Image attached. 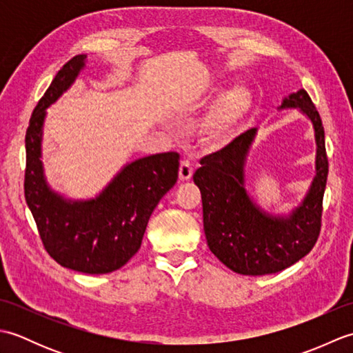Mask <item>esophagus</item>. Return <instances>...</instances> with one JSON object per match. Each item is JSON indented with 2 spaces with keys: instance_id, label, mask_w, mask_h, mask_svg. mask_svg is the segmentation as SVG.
<instances>
[{
  "instance_id": "34e87169",
  "label": "esophagus",
  "mask_w": 353,
  "mask_h": 353,
  "mask_svg": "<svg viewBox=\"0 0 353 353\" xmlns=\"http://www.w3.org/2000/svg\"><path fill=\"white\" fill-rule=\"evenodd\" d=\"M192 172H194V168L190 161H182L181 162V167H179V179H181L182 182L185 181H190V179L192 177Z\"/></svg>"
}]
</instances>
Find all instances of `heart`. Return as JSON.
I'll use <instances>...</instances> for the list:
<instances>
[{
  "label": "heart",
  "instance_id": "b5f03b06",
  "mask_svg": "<svg viewBox=\"0 0 353 353\" xmlns=\"http://www.w3.org/2000/svg\"><path fill=\"white\" fill-rule=\"evenodd\" d=\"M252 97L244 85H235L216 97L199 125L200 138L209 144L220 142L234 130L250 109Z\"/></svg>",
  "mask_w": 353,
  "mask_h": 353
}]
</instances>
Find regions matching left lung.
I'll return each instance as SVG.
<instances>
[{
    "label": "left lung",
    "instance_id": "8db88e82",
    "mask_svg": "<svg viewBox=\"0 0 353 353\" xmlns=\"http://www.w3.org/2000/svg\"><path fill=\"white\" fill-rule=\"evenodd\" d=\"M299 109L312 125L316 142L314 177L301 203L273 214L256 203L247 190V157L258 129L239 134L229 145L205 156L194 172L201 192L203 228L209 249L232 272L264 276L292 265L316 244L327 179L325 129L305 89L282 99L277 110Z\"/></svg>",
    "mask_w": 353,
    "mask_h": 353
}]
</instances>
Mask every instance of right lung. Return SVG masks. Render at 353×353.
Returning a JSON list of instances; mask_svg holds the SVG:
<instances>
[{"mask_svg":"<svg viewBox=\"0 0 353 353\" xmlns=\"http://www.w3.org/2000/svg\"><path fill=\"white\" fill-rule=\"evenodd\" d=\"M88 62L79 54L63 65L37 103L26 134L24 192L45 249L74 272L106 274L139 250L150 215L179 176L176 152L139 157L123 165L91 199H71L51 188L42 162L47 109L76 83Z\"/></svg>","mask_w":353,"mask_h":353,"instance_id":"add662e5","label":"right lung"}]
</instances>
